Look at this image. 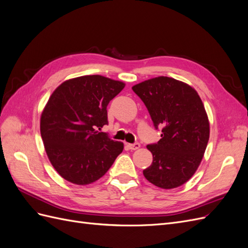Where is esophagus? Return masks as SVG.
I'll return each mask as SVG.
<instances>
[{
	"label": "esophagus",
	"mask_w": 248,
	"mask_h": 248,
	"mask_svg": "<svg viewBox=\"0 0 248 248\" xmlns=\"http://www.w3.org/2000/svg\"><path fill=\"white\" fill-rule=\"evenodd\" d=\"M127 147H128L129 150H138V149H140V145L139 144V142H136V144H128L127 145Z\"/></svg>",
	"instance_id": "1"
}]
</instances>
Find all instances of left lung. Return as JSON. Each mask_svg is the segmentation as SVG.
<instances>
[{
	"label": "left lung",
	"instance_id": "obj_1",
	"mask_svg": "<svg viewBox=\"0 0 248 248\" xmlns=\"http://www.w3.org/2000/svg\"><path fill=\"white\" fill-rule=\"evenodd\" d=\"M145 103L161 139L148 145L151 166L142 170L157 187L172 189L186 183L197 171L210 137V124L198 92L181 80L158 77L132 87Z\"/></svg>",
	"mask_w": 248,
	"mask_h": 248
}]
</instances>
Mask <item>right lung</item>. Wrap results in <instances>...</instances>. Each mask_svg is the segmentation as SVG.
Wrapping results in <instances>:
<instances>
[{
	"instance_id": "obj_1",
	"label": "right lung",
	"mask_w": 248,
	"mask_h": 248,
	"mask_svg": "<svg viewBox=\"0 0 248 248\" xmlns=\"http://www.w3.org/2000/svg\"><path fill=\"white\" fill-rule=\"evenodd\" d=\"M124 87L102 76H84L65 80L50 95L40 133L51 166L68 182L97 181L123 151L122 141L98 129L108 124V104Z\"/></svg>"
}]
</instances>
